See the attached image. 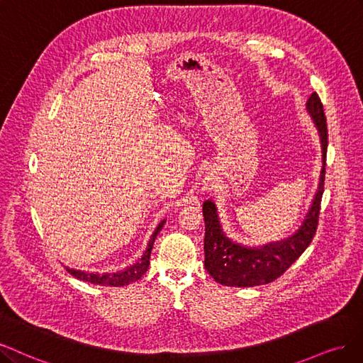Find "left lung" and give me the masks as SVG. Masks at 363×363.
Masks as SVG:
<instances>
[{"label": "left lung", "mask_w": 363, "mask_h": 363, "mask_svg": "<svg viewBox=\"0 0 363 363\" xmlns=\"http://www.w3.org/2000/svg\"><path fill=\"white\" fill-rule=\"evenodd\" d=\"M306 110L318 130L323 169L317 193L313 196L305 220H303L298 230L285 240L268 242L259 245V247H247V245H242L226 237L220 225L216 203L211 201L203 202L205 268L216 279V282L225 286L240 288L270 284L282 276L312 242L318 226L327 154V123L323 104L317 93H312L309 96Z\"/></svg>", "instance_id": "8db88e82"}]
</instances>
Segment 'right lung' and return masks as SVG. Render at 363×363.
<instances>
[{
  "mask_svg": "<svg viewBox=\"0 0 363 363\" xmlns=\"http://www.w3.org/2000/svg\"><path fill=\"white\" fill-rule=\"evenodd\" d=\"M164 223H166V220H162L161 223L157 226V229L154 230V233H152V237L149 240V244H147L145 253L142 255V258H140L135 264L126 267L125 270H121L118 273H102V274L74 270V268H69V267H66V270L71 273L74 277H77L79 280H84V282L95 284V285H102V286H125V285H130V284L135 282V280H138L147 272L152 247H154L155 238L160 233V230L162 229V226H164Z\"/></svg>",
  "mask_w": 363,
  "mask_h": 363,
  "instance_id": "right-lung-1",
  "label": "right lung"
}]
</instances>
